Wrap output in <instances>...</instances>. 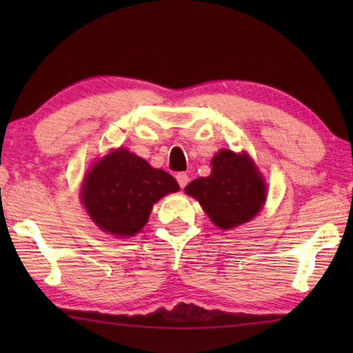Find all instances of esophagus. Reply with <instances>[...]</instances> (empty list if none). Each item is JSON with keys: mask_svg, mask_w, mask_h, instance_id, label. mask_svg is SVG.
I'll list each match as a JSON object with an SVG mask.
<instances>
[{"mask_svg": "<svg viewBox=\"0 0 353 353\" xmlns=\"http://www.w3.org/2000/svg\"><path fill=\"white\" fill-rule=\"evenodd\" d=\"M176 179H177L179 185H181V188H185V186L188 185V182H190V177H188V174H186V172H179Z\"/></svg>", "mask_w": 353, "mask_h": 353, "instance_id": "1", "label": "esophagus"}]
</instances>
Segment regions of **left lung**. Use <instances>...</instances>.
I'll return each instance as SVG.
<instances>
[{
	"label": "left lung",
	"instance_id": "left-lung-1",
	"mask_svg": "<svg viewBox=\"0 0 353 353\" xmlns=\"http://www.w3.org/2000/svg\"><path fill=\"white\" fill-rule=\"evenodd\" d=\"M185 192L199 200L209 219L221 229L252 220L265 201V185L245 153L221 150L212 159V172L186 186Z\"/></svg>",
	"mask_w": 353,
	"mask_h": 353
}]
</instances>
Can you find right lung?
<instances>
[{
  "label": "right lung",
  "instance_id": "right-lung-1",
  "mask_svg": "<svg viewBox=\"0 0 353 353\" xmlns=\"http://www.w3.org/2000/svg\"><path fill=\"white\" fill-rule=\"evenodd\" d=\"M176 191L179 183L167 171L152 168L142 157L118 148L88 172L81 200L100 229L132 236L145 226L156 201Z\"/></svg>",
  "mask_w": 353,
  "mask_h": 353
}]
</instances>
